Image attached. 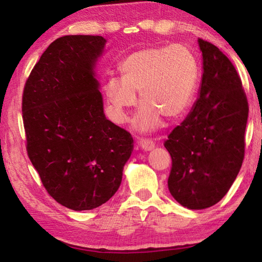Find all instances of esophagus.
Wrapping results in <instances>:
<instances>
[{
    "label": "esophagus",
    "mask_w": 262,
    "mask_h": 262,
    "mask_svg": "<svg viewBox=\"0 0 262 262\" xmlns=\"http://www.w3.org/2000/svg\"><path fill=\"white\" fill-rule=\"evenodd\" d=\"M139 145L142 150H144V151H150V150H152L155 148V142L149 139H140Z\"/></svg>",
    "instance_id": "34e87169"
}]
</instances>
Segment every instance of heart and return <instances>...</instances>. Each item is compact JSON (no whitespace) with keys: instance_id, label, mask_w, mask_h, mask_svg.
I'll return each instance as SVG.
<instances>
[{"instance_id":"obj_1","label":"heart","mask_w":262,"mask_h":262,"mask_svg":"<svg viewBox=\"0 0 262 262\" xmlns=\"http://www.w3.org/2000/svg\"><path fill=\"white\" fill-rule=\"evenodd\" d=\"M121 78L110 77L104 86L111 119L128 120V110L137 103L134 126L139 132H152L162 125V115L178 119L189 108L198 89L200 67L187 46L149 47L132 53L120 63Z\"/></svg>"}]
</instances>
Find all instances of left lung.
<instances>
[{
	"instance_id": "left-lung-1",
	"label": "left lung",
	"mask_w": 262,
	"mask_h": 262,
	"mask_svg": "<svg viewBox=\"0 0 262 262\" xmlns=\"http://www.w3.org/2000/svg\"><path fill=\"white\" fill-rule=\"evenodd\" d=\"M202 77L199 96L185 120L165 142L172 158L168 190L192 210L216 205L241 170L248 104L241 77L227 56L199 39Z\"/></svg>"
}]
</instances>
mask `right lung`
I'll return each mask as SVG.
<instances>
[{"label": "right lung", "mask_w": 262, "mask_h": 262, "mask_svg": "<svg viewBox=\"0 0 262 262\" xmlns=\"http://www.w3.org/2000/svg\"><path fill=\"white\" fill-rule=\"evenodd\" d=\"M106 39L64 35L42 53L26 81V149L47 192L69 209L90 210L120 187L133 139L107 120L97 79Z\"/></svg>", "instance_id": "add662e5"}]
</instances>
